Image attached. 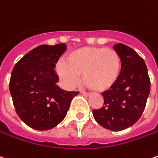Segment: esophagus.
I'll list each match as a JSON object with an SVG mask.
<instances>
[{
	"label": "esophagus",
	"instance_id": "esophagus-1",
	"mask_svg": "<svg viewBox=\"0 0 158 158\" xmlns=\"http://www.w3.org/2000/svg\"><path fill=\"white\" fill-rule=\"evenodd\" d=\"M81 93H82L83 95H85V96H90V92H85V91H82V92H81Z\"/></svg>",
	"mask_w": 158,
	"mask_h": 158
}]
</instances>
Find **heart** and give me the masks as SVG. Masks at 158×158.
<instances>
[{"label":"heart","mask_w":158,"mask_h":158,"mask_svg":"<svg viewBox=\"0 0 158 158\" xmlns=\"http://www.w3.org/2000/svg\"><path fill=\"white\" fill-rule=\"evenodd\" d=\"M122 68L119 53L105 47H85L71 52L67 61L57 65V73L68 88L83 82L91 90L103 91L117 82Z\"/></svg>","instance_id":"1"}]
</instances>
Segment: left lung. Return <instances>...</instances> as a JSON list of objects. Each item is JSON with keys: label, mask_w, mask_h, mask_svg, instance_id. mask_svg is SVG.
<instances>
[{"label": "left lung", "mask_w": 158, "mask_h": 158, "mask_svg": "<svg viewBox=\"0 0 158 158\" xmlns=\"http://www.w3.org/2000/svg\"><path fill=\"white\" fill-rule=\"evenodd\" d=\"M121 56L122 68L117 82L102 93L104 102L92 111L99 125L111 131H121L134 125L144 112L151 81L144 60L135 50L123 44L114 45Z\"/></svg>", "instance_id": "obj_1"}]
</instances>
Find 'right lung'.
I'll return each instance as SVG.
<instances>
[{"instance_id": "add662e5", "label": "right lung", "mask_w": 158, "mask_h": 158, "mask_svg": "<svg viewBox=\"0 0 158 158\" xmlns=\"http://www.w3.org/2000/svg\"><path fill=\"white\" fill-rule=\"evenodd\" d=\"M67 49L65 44L40 45L15 64L9 90L19 117L30 127L45 131L58 125L79 91H67L56 85V68Z\"/></svg>"}]
</instances>
